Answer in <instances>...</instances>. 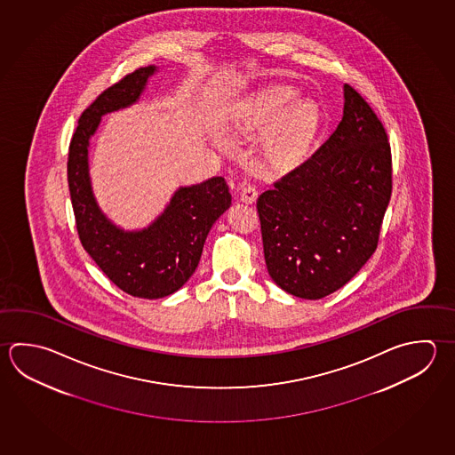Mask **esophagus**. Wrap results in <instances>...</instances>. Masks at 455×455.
<instances>
[{
  "instance_id": "obj_1",
  "label": "esophagus",
  "mask_w": 455,
  "mask_h": 455,
  "mask_svg": "<svg viewBox=\"0 0 455 455\" xmlns=\"http://www.w3.org/2000/svg\"><path fill=\"white\" fill-rule=\"evenodd\" d=\"M258 198V190L255 186H245V188H242V192H240V200L243 202V204H255Z\"/></svg>"
}]
</instances>
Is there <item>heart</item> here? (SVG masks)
<instances>
[{"label": "heart", "mask_w": 455, "mask_h": 455, "mask_svg": "<svg viewBox=\"0 0 455 455\" xmlns=\"http://www.w3.org/2000/svg\"><path fill=\"white\" fill-rule=\"evenodd\" d=\"M290 86H273L248 100L237 116V130L266 134V157L279 168L299 165L321 128V108L311 100H297Z\"/></svg>", "instance_id": "b5f03b06"}]
</instances>
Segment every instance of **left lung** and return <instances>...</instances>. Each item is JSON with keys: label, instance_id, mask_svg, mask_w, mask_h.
<instances>
[{"label": "left lung", "instance_id": "1", "mask_svg": "<svg viewBox=\"0 0 455 455\" xmlns=\"http://www.w3.org/2000/svg\"><path fill=\"white\" fill-rule=\"evenodd\" d=\"M343 92L331 138L257 202L267 273L305 299L341 289L372 257L391 197L387 132L355 88Z\"/></svg>", "mask_w": 455, "mask_h": 455}]
</instances>
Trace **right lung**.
<instances>
[{
  "mask_svg": "<svg viewBox=\"0 0 455 455\" xmlns=\"http://www.w3.org/2000/svg\"><path fill=\"white\" fill-rule=\"evenodd\" d=\"M157 66L140 67L100 92L83 112L68 148L67 180L76 231L88 255L120 290L138 298L168 297L197 269L216 220L231 207L223 176L180 188L164 213L140 231H124L100 212L90 178V140L106 114L138 102Z\"/></svg>",
  "mask_w": 455,
  "mask_h": 455,
  "instance_id": "1",
  "label": "right lung"
}]
</instances>
